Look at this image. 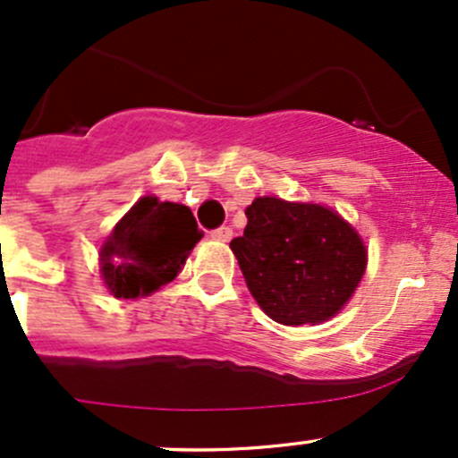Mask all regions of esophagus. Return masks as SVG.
<instances>
[{
  "label": "esophagus",
  "instance_id": "esophagus-1",
  "mask_svg": "<svg viewBox=\"0 0 458 458\" xmlns=\"http://www.w3.org/2000/svg\"><path fill=\"white\" fill-rule=\"evenodd\" d=\"M211 238L218 240V242H229V240L233 238V231H231V227H220L211 231Z\"/></svg>",
  "mask_w": 458,
  "mask_h": 458
}]
</instances>
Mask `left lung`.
<instances>
[{
	"label": "left lung",
	"instance_id": "1",
	"mask_svg": "<svg viewBox=\"0 0 458 458\" xmlns=\"http://www.w3.org/2000/svg\"><path fill=\"white\" fill-rule=\"evenodd\" d=\"M231 240L240 271L264 313L284 327L322 324L360 286L369 249L337 211L313 202L256 198Z\"/></svg>",
	"mask_w": 458,
	"mask_h": 458
}]
</instances>
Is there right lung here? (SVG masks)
Segmentation results:
<instances>
[{"mask_svg":"<svg viewBox=\"0 0 458 458\" xmlns=\"http://www.w3.org/2000/svg\"><path fill=\"white\" fill-rule=\"evenodd\" d=\"M200 238L190 207L143 196L103 242V284L114 298H145L181 273Z\"/></svg>","mask_w":458,"mask_h":458,"instance_id":"1","label":"right lung"}]
</instances>
